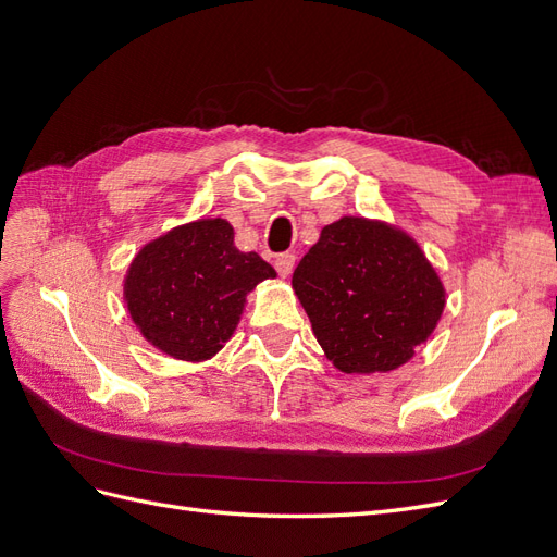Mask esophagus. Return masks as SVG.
<instances>
[{
  "mask_svg": "<svg viewBox=\"0 0 557 557\" xmlns=\"http://www.w3.org/2000/svg\"><path fill=\"white\" fill-rule=\"evenodd\" d=\"M295 252H281V256L276 258V272L283 276V278H288L290 274H293V269H295Z\"/></svg>",
  "mask_w": 557,
  "mask_h": 557,
  "instance_id": "obj_1",
  "label": "esophagus"
}]
</instances>
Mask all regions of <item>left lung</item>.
I'll return each mask as SVG.
<instances>
[{
  "label": "left lung",
  "mask_w": 557,
  "mask_h": 557,
  "mask_svg": "<svg viewBox=\"0 0 557 557\" xmlns=\"http://www.w3.org/2000/svg\"><path fill=\"white\" fill-rule=\"evenodd\" d=\"M293 290L344 374L393 372L430 339L446 307L440 274L407 232L344 215L299 260Z\"/></svg>",
  "instance_id": "1"
}]
</instances>
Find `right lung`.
<instances>
[{
	"label": "right lung",
	"mask_w": 557,
	"mask_h": 557,
	"mask_svg": "<svg viewBox=\"0 0 557 557\" xmlns=\"http://www.w3.org/2000/svg\"><path fill=\"white\" fill-rule=\"evenodd\" d=\"M274 276L258 252L234 246L225 218H199L134 256L123 297L148 344L176 360L205 362L237 330L246 295Z\"/></svg>",
	"instance_id": "add662e5"
}]
</instances>
